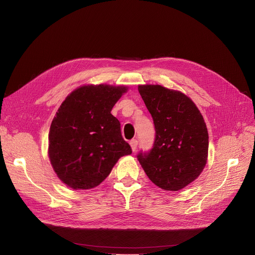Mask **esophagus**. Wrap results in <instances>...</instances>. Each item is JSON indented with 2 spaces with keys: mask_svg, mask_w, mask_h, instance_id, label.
Returning <instances> with one entry per match:
<instances>
[{
  "mask_svg": "<svg viewBox=\"0 0 255 255\" xmlns=\"http://www.w3.org/2000/svg\"><path fill=\"white\" fill-rule=\"evenodd\" d=\"M130 146H131V149H132V151L134 152V151H136V148H137V140L136 139H132V140H130Z\"/></svg>",
  "mask_w": 255,
  "mask_h": 255,
  "instance_id": "obj_1",
  "label": "esophagus"
}]
</instances>
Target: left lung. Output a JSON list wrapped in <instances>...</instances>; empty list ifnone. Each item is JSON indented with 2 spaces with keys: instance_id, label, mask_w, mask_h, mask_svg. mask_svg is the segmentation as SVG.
I'll return each mask as SVG.
<instances>
[{
  "instance_id": "1",
  "label": "left lung",
  "mask_w": 255,
  "mask_h": 255,
  "mask_svg": "<svg viewBox=\"0 0 255 255\" xmlns=\"http://www.w3.org/2000/svg\"><path fill=\"white\" fill-rule=\"evenodd\" d=\"M138 92L152 115L155 142L138 161L159 188L179 191L196 180L208 160L209 134L195 103L184 93L160 85H140Z\"/></svg>"
}]
</instances>
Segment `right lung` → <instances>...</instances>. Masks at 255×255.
Masks as SVG:
<instances>
[{"instance_id":"obj_1","label":"right lung","mask_w":255,"mask_h":255,"mask_svg":"<svg viewBox=\"0 0 255 255\" xmlns=\"http://www.w3.org/2000/svg\"><path fill=\"white\" fill-rule=\"evenodd\" d=\"M127 91L125 86H82L59 107L49 129L48 157L58 178L70 188H95L121 157L132 153L111 114Z\"/></svg>"}]
</instances>
